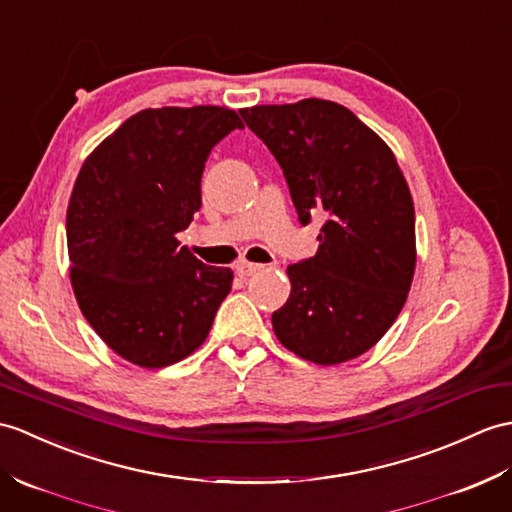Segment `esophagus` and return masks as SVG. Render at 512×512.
Listing matches in <instances>:
<instances>
[{"label": "esophagus", "mask_w": 512, "mask_h": 512, "mask_svg": "<svg viewBox=\"0 0 512 512\" xmlns=\"http://www.w3.org/2000/svg\"><path fill=\"white\" fill-rule=\"evenodd\" d=\"M261 268H264V266L251 264V261H237V264H235V272H237V275H240V277H253L255 272H259Z\"/></svg>", "instance_id": "esophagus-1"}]
</instances>
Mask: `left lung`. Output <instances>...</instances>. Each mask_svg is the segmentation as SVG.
Masks as SVG:
<instances>
[{
	"mask_svg": "<svg viewBox=\"0 0 512 512\" xmlns=\"http://www.w3.org/2000/svg\"><path fill=\"white\" fill-rule=\"evenodd\" d=\"M240 115L283 168L299 220L327 218L318 253L285 270L292 290L272 329L307 362L358 358L395 323L417 266L414 205L395 154L331 100L261 104Z\"/></svg>",
	"mask_w": 512,
	"mask_h": 512,
	"instance_id": "8db88e82",
	"label": "left lung"
}]
</instances>
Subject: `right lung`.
Segmentation results:
<instances>
[{
  "instance_id": "obj_1",
  "label": "right lung",
  "mask_w": 512,
  "mask_h": 512,
  "mask_svg": "<svg viewBox=\"0 0 512 512\" xmlns=\"http://www.w3.org/2000/svg\"><path fill=\"white\" fill-rule=\"evenodd\" d=\"M242 120L227 106L144 109L85 159L67 207L69 279L106 347L141 368L192 355L233 283L178 246L200 209L211 148Z\"/></svg>"
}]
</instances>
